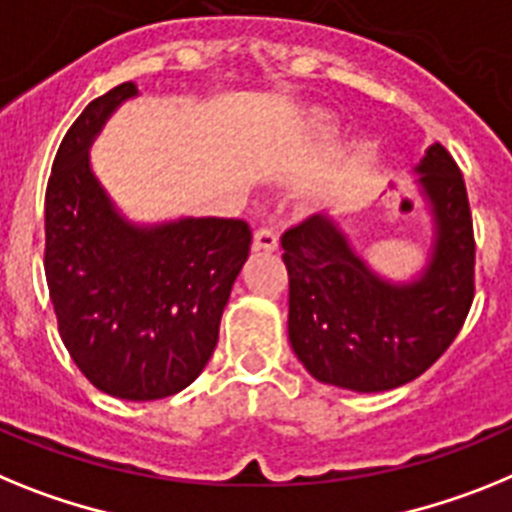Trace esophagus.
Returning a JSON list of instances; mask_svg holds the SVG:
<instances>
[{
    "mask_svg": "<svg viewBox=\"0 0 512 512\" xmlns=\"http://www.w3.org/2000/svg\"><path fill=\"white\" fill-rule=\"evenodd\" d=\"M252 247H255V250H265V252L278 250V234H275L273 229H257L255 239H252Z\"/></svg>",
    "mask_w": 512,
    "mask_h": 512,
    "instance_id": "obj_1",
    "label": "esophagus"
}]
</instances>
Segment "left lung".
<instances>
[{"mask_svg": "<svg viewBox=\"0 0 512 512\" xmlns=\"http://www.w3.org/2000/svg\"><path fill=\"white\" fill-rule=\"evenodd\" d=\"M415 172L433 216V247L412 281L373 273L327 213L283 234L288 340L322 384L363 394L397 389L446 353L469 314L474 229L464 177L441 144L428 146Z\"/></svg>", "mask_w": 512, "mask_h": 512, "instance_id": "1", "label": "left lung"}]
</instances>
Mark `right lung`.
<instances>
[{
    "instance_id": "right-lung-1",
    "label": "right lung",
    "mask_w": 512,
    "mask_h": 512,
    "mask_svg": "<svg viewBox=\"0 0 512 512\" xmlns=\"http://www.w3.org/2000/svg\"><path fill=\"white\" fill-rule=\"evenodd\" d=\"M139 95L123 82L92 100L61 141L46 190V281L71 361L131 402L193 384L219 342L229 293L250 255L242 219L133 224L92 172L90 146Z\"/></svg>"
}]
</instances>
